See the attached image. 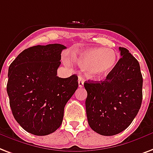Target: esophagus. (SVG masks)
<instances>
[{"mask_svg":"<svg viewBox=\"0 0 153 153\" xmlns=\"http://www.w3.org/2000/svg\"><path fill=\"white\" fill-rule=\"evenodd\" d=\"M84 85V80L82 77H79V87H82Z\"/></svg>","mask_w":153,"mask_h":153,"instance_id":"34e87169","label":"esophagus"}]
</instances>
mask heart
<instances>
[{
    "instance_id": "heart-1",
    "label": "heart",
    "mask_w": 153,
    "mask_h": 153,
    "mask_svg": "<svg viewBox=\"0 0 153 153\" xmlns=\"http://www.w3.org/2000/svg\"><path fill=\"white\" fill-rule=\"evenodd\" d=\"M73 60L82 69L87 71L91 79L107 76L118 62V53L112 49L91 48L79 53Z\"/></svg>"
}]
</instances>
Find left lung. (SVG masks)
<instances>
[{"label":"left lung","mask_w":153,"mask_h":153,"mask_svg":"<svg viewBox=\"0 0 153 153\" xmlns=\"http://www.w3.org/2000/svg\"><path fill=\"white\" fill-rule=\"evenodd\" d=\"M119 50L120 59L105 80L84 82L88 123L102 136H114L125 130L141 106L143 78L140 64L127 49Z\"/></svg>","instance_id":"1"}]
</instances>
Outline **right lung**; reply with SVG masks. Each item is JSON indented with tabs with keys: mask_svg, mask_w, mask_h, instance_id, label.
Wrapping results in <instances>:
<instances>
[{
	"mask_svg": "<svg viewBox=\"0 0 153 153\" xmlns=\"http://www.w3.org/2000/svg\"><path fill=\"white\" fill-rule=\"evenodd\" d=\"M61 44L35 45L23 51L8 72L7 93L12 113L25 131L36 136L55 131L62 123L64 108L78 88V76H57Z\"/></svg>",
	"mask_w": 153,
	"mask_h": 153,
	"instance_id": "right-lung-1",
	"label": "right lung"
}]
</instances>
